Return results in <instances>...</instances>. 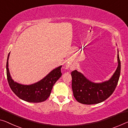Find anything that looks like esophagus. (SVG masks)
<instances>
[{"instance_id":"1","label":"esophagus","mask_w":128,"mask_h":128,"mask_svg":"<svg viewBox=\"0 0 128 128\" xmlns=\"http://www.w3.org/2000/svg\"><path fill=\"white\" fill-rule=\"evenodd\" d=\"M66 66H70V68L71 69V70H73V69L74 68V64H67V65H66Z\"/></svg>"}]
</instances>
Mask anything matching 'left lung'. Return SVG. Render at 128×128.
<instances>
[{
	"label": "left lung",
	"mask_w": 128,
	"mask_h": 128,
	"mask_svg": "<svg viewBox=\"0 0 128 128\" xmlns=\"http://www.w3.org/2000/svg\"><path fill=\"white\" fill-rule=\"evenodd\" d=\"M118 66L110 80L102 83H94L88 80L78 70L71 72L72 88L74 96L78 102L83 104H96L102 102L114 92L119 80L121 62L118 50Z\"/></svg>",
	"instance_id": "obj_1"
}]
</instances>
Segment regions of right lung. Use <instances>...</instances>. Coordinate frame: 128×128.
Returning a JSON list of instances; mask_svg holds the SVG:
<instances>
[{
    "label": "right lung",
    "mask_w": 128,
    "mask_h": 128,
    "mask_svg": "<svg viewBox=\"0 0 128 128\" xmlns=\"http://www.w3.org/2000/svg\"><path fill=\"white\" fill-rule=\"evenodd\" d=\"M9 55L10 53L7 58L6 70L8 82L12 92L19 98L27 102H41L46 101L50 96L54 83L62 76L61 68L62 66L52 70L40 82L34 84L26 86L14 82L11 78L8 67Z\"/></svg>",
    "instance_id": "obj_1"
}]
</instances>
